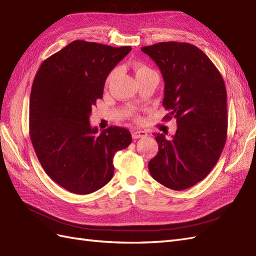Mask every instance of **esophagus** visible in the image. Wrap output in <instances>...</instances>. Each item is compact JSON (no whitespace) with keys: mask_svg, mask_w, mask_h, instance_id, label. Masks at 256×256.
<instances>
[{"mask_svg":"<svg viewBox=\"0 0 256 256\" xmlns=\"http://www.w3.org/2000/svg\"><path fill=\"white\" fill-rule=\"evenodd\" d=\"M148 134L146 130H132V136L134 140H137V138H142V137H146Z\"/></svg>","mask_w":256,"mask_h":256,"instance_id":"obj_1","label":"esophagus"}]
</instances>
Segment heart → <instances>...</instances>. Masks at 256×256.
Segmentation results:
<instances>
[{
  "mask_svg": "<svg viewBox=\"0 0 256 256\" xmlns=\"http://www.w3.org/2000/svg\"><path fill=\"white\" fill-rule=\"evenodd\" d=\"M133 69H134L135 76H136V78H137V76H142V74H146V72H148V71H152V70H150L149 68H147L146 66H144V64H134V66H133ZM114 71L111 72V74L107 76V80H106L107 84L111 81V78H114Z\"/></svg>",
  "mask_w": 256,
  "mask_h": 256,
  "instance_id": "b5f03b06",
  "label": "heart"
}]
</instances>
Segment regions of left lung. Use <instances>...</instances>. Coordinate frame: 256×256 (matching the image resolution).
Segmentation results:
<instances>
[{"instance_id":"1","label":"left lung","mask_w":256,"mask_h":256,"mask_svg":"<svg viewBox=\"0 0 256 256\" xmlns=\"http://www.w3.org/2000/svg\"><path fill=\"white\" fill-rule=\"evenodd\" d=\"M142 50L164 80V118L178 123L172 140L154 134L159 152L148 163L149 172L163 186L184 190L206 178L225 146V83L211 60L192 44L160 42Z\"/></svg>"}]
</instances>
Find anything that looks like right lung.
I'll use <instances>...</instances> for the list:
<instances>
[{
  "label": "right lung",
  "instance_id": "1",
  "mask_svg": "<svg viewBox=\"0 0 256 256\" xmlns=\"http://www.w3.org/2000/svg\"><path fill=\"white\" fill-rule=\"evenodd\" d=\"M130 50L74 41L42 62L32 83V146L45 173L72 194H88L109 182L116 152L132 142L126 128L97 134L90 124L108 74Z\"/></svg>",
  "mask_w": 256,
  "mask_h": 256
}]
</instances>
